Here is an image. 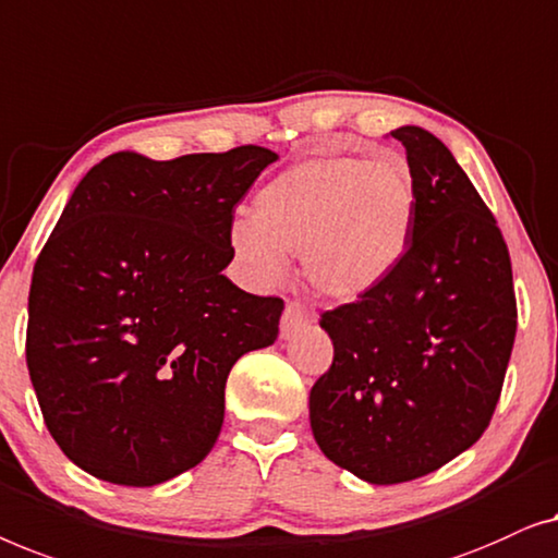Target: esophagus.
Here are the masks:
<instances>
[{"label":"esophagus","instance_id":"obj_1","mask_svg":"<svg viewBox=\"0 0 558 558\" xmlns=\"http://www.w3.org/2000/svg\"><path fill=\"white\" fill-rule=\"evenodd\" d=\"M313 320H316V316H313L305 305L290 301L286 305V313H282V318H280V336L282 339H290V336H295L303 326L313 324Z\"/></svg>","mask_w":558,"mask_h":558}]
</instances>
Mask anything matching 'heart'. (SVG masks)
Returning a JSON list of instances; mask_svg holds the SVG:
<instances>
[{"instance_id":"b5f03b06","label":"heart","mask_w":558,"mask_h":558,"mask_svg":"<svg viewBox=\"0 0 558 558\" xmlns=\"http://www.w3.org/2000/svg\"><path fill=\"white\" fill-rule=\"evenodd\" d=\"M417 215L420 192L402 159L320 154L263 186L255 215L232 219L230 242L257 280H280L288 253H303L320 295L354 301L404 260Z\"/></svg>"}]
</instances>
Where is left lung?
<instances>
[{"label": "left lung", "instance_id": "obj_1", "mask_svg": "<svg viewBox=\"0 0 558 558\" xmlns=\"http://www.w3.org/2000/svg\"><path fill=\"white\" fill-rule=\"evenodd\" d=\"M391 136L420 192L410 253L320 316L333 364L308 399L326 458L374 485L435 473L481 439L518 318L506 240L450 148L420 125Z\"/></svg>", "mask_w": 558, "mask_h": 558}]
</instances>
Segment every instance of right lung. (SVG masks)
Returning a JSON list of instances; mask_svg holds the SVG:
<instances>
[{
	"label": "right lung",
	"mask_w": 558,
	"mask_h": 558,
	"mask_svg": "<svg viewBox=\"0 0 558 558\" xmlns=\"http://www.w3.org/2000/svg\"><path fill=\"white\" fill-rule=\"evenodd\" d=\"M276 159L263 146L119 151L75 186L35 263L27 368L85 473L148 488L215 447L234 361L278 339L280 298L222 276L234 204Z\"/></svg>",
	"instance_id": "obj_1"
}]
</instances>
